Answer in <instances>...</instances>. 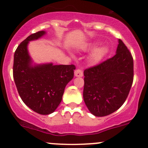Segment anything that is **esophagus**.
I'll list each match as a JSON object with an SVG mask.
<instances>
[{"instance_id":"obj_1","label":"esophagus","mask_w":148,"mask_h":148,"mask_svg":"<svg viewBox=\"0 0 148 148\" xmlns=\"http://www.w3.org/2000/svg\"><path fill=\"white\" fill-rule=\"evenodd\" d=\"M74 75L75 77H81L83 76V71H82L80 69H77L74 71Z\"/></svg>"}]
</instances>
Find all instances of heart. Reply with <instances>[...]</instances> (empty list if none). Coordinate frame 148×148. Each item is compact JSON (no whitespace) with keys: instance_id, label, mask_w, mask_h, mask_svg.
<instances>
[{"instance_id":"obj_1","label":"heart","mask_w":148,"mask_h":148,"mask_svg":"<svg viewBox=\"0 0 148 148\" xmlns=\"http://www.w3.org/2000/svg\"><path fill=\"white\" fill-rule=\"evenodd\" d=\"M96 46V44H89L88 45L84 46V50L85 51H89L91 49H94ZM107 48L106 46H102L100 47L97 48V49H95L93 52L92 53V54L90 55V57H89V61H90L91 63L92 64H97L99 62H100L102 60V59L105 56L106 53H107Z\"/></svg>"}]
</instances>
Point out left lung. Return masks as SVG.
<instances>
[{"label":"left lung","mask_w":148,"mask_h":148,"mask_svg":"<svg viewBox=\"0 0 148 148\" xmlns=\"http://www.w3.org/2000/svg\"><path fill=\"white\" fill-rule=\"evenodd\" d=\"M83 97L92 114L104 117L124 104L133 82V58L119 39L116 54L84 71Z\"/></svg>","instance_id":"left-lung-1"}]
</instances>
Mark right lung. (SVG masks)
Segmentation results:
<instances>
[{
    "label": "right lung",
    "mask_w": 148,
    "mask_h": 148,
    "mask_svg": "<svg viewBox=\"0 0 148 148\" xmlns=\"http://www.w3.org/2000/svg\"><path fill=\"white\" fill-rule=\"evenodd\" d=\"M45 34L44 31L34 33L19 44L14 53L13 67V79L21 98L26 105L40 114H49L56 110L76 69L73 64L31 65L28 42Z\"/></svg>",
    "instance_id": "obj_1"
}]
</instances>
